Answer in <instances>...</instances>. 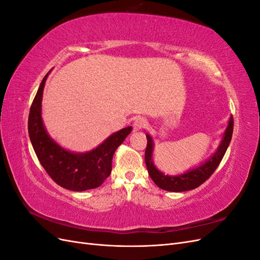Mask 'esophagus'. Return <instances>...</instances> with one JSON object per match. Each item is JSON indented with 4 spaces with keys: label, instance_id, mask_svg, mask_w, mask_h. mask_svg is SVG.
<instances>
[{
    "label": "esophagus",
    "instance_id": "34e87169",
    "mask_svg": "<svg viewBox=\"0 0 260 260\" xmlns=\"http://www.w3.org/2000/svg\"><path fill=\"white\" fill-rule=\"evenodd\" d=\"M147 125V121L145 118L143 117H138L137 119L135 120V123H133V127H135L136 130H140V129H144Z\"/></svg>",
    "mask_w": 260,
    "mask_h": 260
}]
</instances>
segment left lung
<instances>
[{"mask_svg": "<svg viewBox=\"0 0 260 260\" xmlns=\"http://www.w3.org/2000/svg\"><path fill=\"white\" fill-rule=\"evenodd\" d=\"M233 133V117L231 116L228 123L225 131L223 133V137L221 142H220L217 151L215 154L209 157L205 162L202 164L201 166L196 167L194 169L188 170L184 174H181L178 176H168L162 174L155 167L153 162V149H154V142L153 139L149 135H146L147 138V145L145 149V164L147 167L148 175L151 179L154 181V183L162 188L165 191L169 192H184L190 191L193 188L199 187L203 184L205 181L214 174V171L218 168L220 161L222 160L223 156L226 152V148L231 142Z\"/></svg>", "mask_w": 260, "mask_h": 260, "instance_id": "8db88e82", "label": "left lung"}]
</instances>
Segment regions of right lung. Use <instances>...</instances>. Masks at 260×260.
I'll list each match as a JSON object with an SVG mask.
<instances>
[{
  "label": "right lung",
  "instance_id": "obj_1",
  "mask_svg": "<svg viewBox=\"0 0 260 260\" xmlns=\"http://www.w3.org/2000/svg\"><path fill=\"white\" fill-rule=\"evenodd\" d=\"M46 74L31 104L28 132L31 144L42 167L61 187L81 192L99 187L112 172L114 153L132 131L123 128L109 136L96 148L85 153H74L62 148L49 136L41 116V104Z\"/></svg>",
  "mask_w": 260,
  "mask_h": 260
}]
</instances>
